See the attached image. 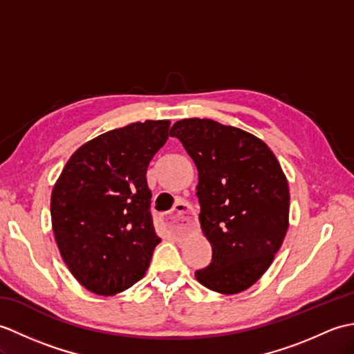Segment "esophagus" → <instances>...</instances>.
<instances>
[{
    "label": "esophagus",
    "mask_w": 354,
    "mask_h": 354,
    "mask_svg": "<svg viewBox=\"0 0 354 354\" xmlns=\"http://www.w3.org/2000/svg\"><path fill=\"white\" fill-rule=\"evenodd\" d=\"M164 221L171 232H175V234H184V232L193 228L196 216H194L190 204H187V202H178L173 213L165 216Z\"/></svg>",
    "instance_id": "esophagus-1"
}]
</instances>
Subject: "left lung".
I'll return each instance as SVG.
<instances>
[{
    "label": "left lung",
    "instance_id": "1",
    "mask_svg": "<svg viewBox=\"0 0 354 354\" xmlns=\"http://www.w3.org/2000/svg\"><path fill=\"white\" fill-rule=\"evenodd\" d=\"M170 135L198 167L199 221L213 248L196 280L223 295L250 289L289 228V185L280 162L265 141L214 120H179Z\"/></svg>",
    "mask_w": 354,
    "mask_h": 354
}]
</instances>
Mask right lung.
Returning a JSON list of instances; mask_svg holds the SVG:
<instances>
[{"label":"right lung","mask_w":354,"mask_h":354,"mask_svg":"<svg viewBox=\"0 0 354 354\" xmlns=\"http://www.w3.org/2000/svg\"><path fill=\"white\" fill-rule=\"evenodd\" d=\"M169 120L104 132L74 152L51 192V225L73 277L112 297L145 277L156 236L147 165L169 138Z\"/></svg>","instance_id":"right-lung-1"}]
</instances>
